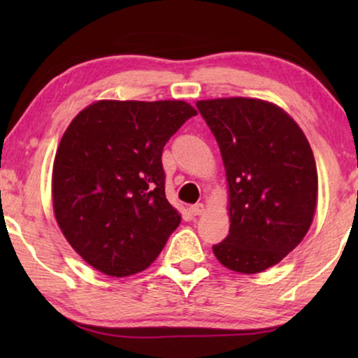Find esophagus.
Returning <instances> with one entry per match:
<instances>
[{
    "label": "esophagus",
    "mask_w": 358,
    "mask_h": 358,
    "mask_svg": "<svg viewBox=\"0 0 358 358\" xmlns=\"http://www.w3.org/2000/svg\"><path fill=\"white\" fill-rule=\"evenodd\" d=\"M203 210H205L203 203H195V205H192V207L189 208V212L192 213V215H195V217H197V215H202L203 213Z\"/></svg>",
    "instance_id": "esophagus-1"
}]
</instances>
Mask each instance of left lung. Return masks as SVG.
I'll return each mask as SVG.
<instances>
[{
    "mask_svg": "<svg viewBox=\"0 0 358 358\" xmlns=\"http://www.w3.org/2000/svg\"><path fill=\"white\" fill-rule=\"evenodd\" d=\"M217 138L229 189V233L213 252L229 271L257 273L293 251L311 227L317 171L296 122L272 102L199 101Z\"/></svg>",
    "mask_w": 358,
    "mask_h": 358,
    "instance_id": "8db88e82",
    "label": "left lung"
}]
</instances>
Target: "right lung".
<instances>
[{"label":"right lung","instance_id":"add662e5","mask_svg":"<svg viewBox=\"0 0 358 358\" xmlns=\"http://www.w3.org/2000/svg\"><path fill=\"white\" fill-rule=\"evenodd\" d=\"M197 110L184 101H97L62 136L53 212L71 248L97 271L127 277L163 251L180 215L164 194V145Z\"/></svg>","mask_w":358,"mask_h":358}]
</instances>
